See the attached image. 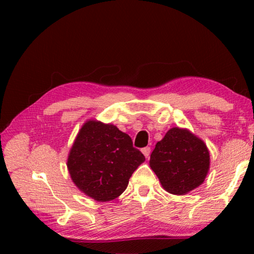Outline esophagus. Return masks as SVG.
Returning a JSON list of instances; mask_svg holds the SVG:
<instances>
[{"instance_id":"esophagus-1","label":"esophagus","mask_w":254,"mask_h":254,"mask_svg":"<svg viewBox=\"0 0 254 254\" xmlns=\"http://www.w3.org/2000/svg\"><path fill=\"white\" fill-rule=\"evenodd\" d=\"M150 150H151V149L149 147H145V148L142 149V152H143L145 158H149V156H150Z\"/></svg>"}]
</instances>
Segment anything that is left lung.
Returning a JSON list of instances; mask_svg holds the SVG:
<instances>
[{"mask_svg": "<svg viewBox=\"0 0 254 254\" xmlns=\"http://www.w3.org/2000/svg\"><path fill=\"white\" fill-rule=\"evenodd\" d=\"M209 161V151L201 138L190 130L173 127L156 143L149 163L163 189L183 195L203 183Z\"/></svg>", "mask_w": 254, "mask_h": 254, "instance_id": "left-lung-1", "label": "left lung"}]
</instances>
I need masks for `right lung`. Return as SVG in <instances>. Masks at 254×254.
I'll list each match as a JSON object with an SVG mask.
<instances>
[{"mask_svg":"<svg viewBox=\"0 0 254 254\" xmlns=\"http://www.w3.org/2000/svg\"><path fill=\"white\" fill-rule=\"evenodd\" d=\"M145 161L129 135L114 125L89 120L69 152L67 166L79 190L93 200H114L127 189L133 172Z\"/></svg>","mask_w":254,"mask_h":254,"instance_id":"obj_1","label":"right lung"}]
</instances>
